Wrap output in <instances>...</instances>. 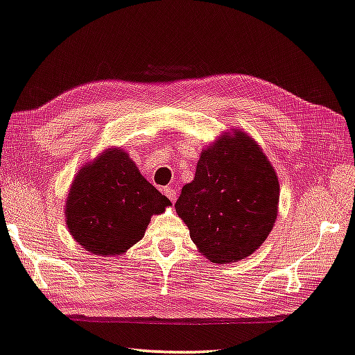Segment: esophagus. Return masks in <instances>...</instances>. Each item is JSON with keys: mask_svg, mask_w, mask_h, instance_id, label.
I'll use <instances>...</instances> for the list:
<instances>
[{"mask_svg": "<svg viewBox=\"0 0 355 355\" xmlns=\"http://www.w3.org/2000/svg\"><path fill=\"white\" fill-rule=\"evenodd\" d=\"M163 192H164V196L172 201V203H175V200H177V191L175 189H172V187H164Z\"/></svg>", "mask_w": 355, "mask_h": 355, "instance_id": "obj_1", "label": "esophagus"}]
</instances>
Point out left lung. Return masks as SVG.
<instances>
[{"label": "left lung", "mask_w": 355, "mask_h": 355, "mask_svg": "<svg viewBox=\"0 0 355 355\" xmlns=\"http://www.w3.org/2000/svg\"><path fill=\"white\" fill-rule=\"evenodd\" d=\"M280 184L266 154L245 130L221 132L201 150L196 177L175 203L198 252L218 265L251 255L272 231Z\"/></svg>", "instance_id": "8db88e82"}]
</instances>
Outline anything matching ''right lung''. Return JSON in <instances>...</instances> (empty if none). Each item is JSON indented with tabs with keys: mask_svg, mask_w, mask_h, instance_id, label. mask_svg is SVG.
<instances>
[{
	"mask_svg": "<svg viewBox=\"0 0 355 355\" xmlns=\"http://www.w3.org/2000/svg\"><path fill=\"white\" fill-rule=\"evenodd\" d=\"M171 205L128 152L112 146L76 172L64 201L66 226L90 254L120 257L144 237L152 215Z\"/></svg>",
	"mask_w": 355,
	"mask_h": 355,
	"instance_id": "1",
	"label": "right lung"
}]
</instances>
